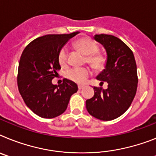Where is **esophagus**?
<instances>
[{
	"mask_svg": "<svg viewBox=\"0 0 156 156\" xmlns=\"http://www.w3.org/2000/svg\"><path fill=\"white\" fill-rule=\"evenodd\" d=\"M83 87H84V86H81V85H79V86H78V89H79V90H82Z\"/></svg>",
	"mask_w": 156,
	"mask_h": 156,
	"instance_id": "esophagus-1",
	"label": "esophagus"
}]
</instances>
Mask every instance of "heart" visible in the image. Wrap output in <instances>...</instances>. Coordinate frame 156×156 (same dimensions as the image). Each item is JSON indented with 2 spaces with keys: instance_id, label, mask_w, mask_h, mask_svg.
<instances>
[{
  "instance_id": "b5f03b06",
  "label": "heart",
  "mask_w": 156,
  "mask_h": 156,
  "mask_svg": "<svg viewBox=\"0 0 156 156\" xmlns=\"http://www.w3.org/2000/svg\"><path fill=\"white\" fill-rule=\"evenodd\" d=\"M75 46L81 53L87 55V62L94 68L100 69L104 66L105 58L97 52L98 50V45L91 39L87 37L81 38L75 43ZM67 58V49L66 48H62L58 54L59 64L62 66H66L68 62ZM90 73L91 72L89 68H73L66 71V76L73 82L82 84L84 83Z\"/></svg>"
}]
</instances>
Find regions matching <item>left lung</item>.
<instances>
[{
	"label": "left lung",
	"mask_w": 156,
	"mask_h": 156,
	"mask_svg": "<svg viewBox=\"0 0 156 156\" xmlns=\"http://www.w3.org/2000/svg\"><path fill=\"white\" fill-rule=\"evenodd\" d=\"M94 39L106 51L105 69L97 76L100 83L108 88L94 87V95L86 101V108L92 116L108 121L115 119L129 108L137 87V65L133 51L118 37L96 34Z\"/></svg>",
	"instance_id": "8db88e82"
}]
</instances>
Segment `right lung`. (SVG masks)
<instances>
[{
  "label": "right lung",
  "instance_id": "add662e5",
  "mask_svg": "<svg viewBox=\"0 0 156 156\" xmlns=\"http://www.w3.org/2000/svg\"><path fill=\"white\" fill-rule=\"evenodd\" d=\"M79 32L69 34H48L30 42L23 51L18 70V87L27 107L37 115L51 119L67 108L76 83L64 79L60 85L52 80L61 69L58 54L66 42Z\"/></svg>",
  "mask_w": 156,
  "mask_h": 156
}]
</instances>
